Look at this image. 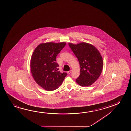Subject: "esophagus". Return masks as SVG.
<instances>
[{
  "label": "esophagus",
  "instance_id": "obj_1",
  "mask_svg": "<svg viewBox=\"0 0 131 131\" xmlns=\"http://www.w3.org/2000/svg\"><path fill=\"white\" fill-rule=\"evenodd\" d=\"M71 72H72V69H71L70 71H69V72H68V73L70 74V73H71Z\"/></svg>",
  "mask_w": 131,
  "mask_h": 131
}]
</instances>
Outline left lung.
Here are the masks:
<instances>
[{
	"label": "left lung",
	"mask_w": 131,
	"mask_h": 131,
	"mask_svg": "<svg viewBox=\"0 0 131 131\" xmlns=\"http://www.w3.org/2000/svg\"><path fill=\"white\" fill-rule=\"evenodd\" d=\"M69 45L77 58L80 67V74L76 80V83L83 87L90 86L98 79L102 71L103 59L100 52L90 43H69Z\"/></svg>",
	"instance_id": "1"
}]
</instances>
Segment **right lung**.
Returning a JSON list of instances; mask_svg holds the SVG:
<instances>
[{
	"mask_svg": "<svg viewBox=\"0 0 131 131\" xmlns=\"http://www.w3.org/2000/svg\"><path fill=\"white\" fill-rule=\"evenodd\" d=\"M66 43L49 42L40 44L32 53L30 71L35 81L45 90H56L62 84L66 73L58 71L56 58Z\"/></svg>",
	"mask_w": 131,
	"mask_h": 131,
	"instance_id": "obj_1",
	"label": "right lung"
}]
</instances>
